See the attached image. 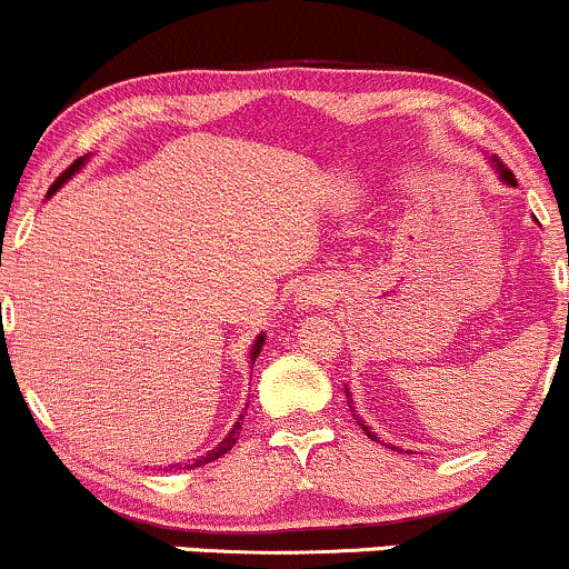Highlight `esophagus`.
Returning <instances> with one entry per match:
<instances>
[{"label": "esophagus", "instance_id": "1", "mask_svg": "<svg viewBox=\"0 0 569 569\" xmlns=\"http://www.w3.org/2000/svg\"><path fill=\"white\" fill-rule=\"evenodd\" d=\"M326 299H329V291H326L321 283H305L297 293V307L302 312H312L316 307H321Z\"/></svg>", "mask_w": 569, "mask_h": 569}]
</instances>
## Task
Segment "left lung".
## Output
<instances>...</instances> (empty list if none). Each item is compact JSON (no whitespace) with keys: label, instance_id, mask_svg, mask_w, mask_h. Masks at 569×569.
Listing matches in <instances>:
<instances>
[{"label":"left lung","instance_id":"1","mask_svg":"<svg viewBox=\"0 0 569 569\" xmlns=\"http://www.w3.org/2000/svg\"><path fill=\"white\" fill-rule=\"evenodd\" d=\"M489 162H492V168H495V171H498V176H500V181H506V184H511V187H516V179H513L511 168H508V166H506V162H502L500 158H495V154H492V158H489ZM345 393H348V388H345ZM348 396H350V393H348ZM348 403H350V411H352V420H356V422H358V426H361V428H363V433H367V436H369V439L380 441V436H375V433H371V430H369L367 426H363V420H361V417H358V415H356V407H352V401H348ZM390 449H396V447H390Z\"/></svg>","mask_w":569,"mask_h":569}]
</instances>
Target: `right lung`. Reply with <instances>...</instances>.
I'll use <instances>...</instances> for the list:
<instances>
[{
  "label": "right lung",
  "instance_id": "obj_1",
  "mask_svg": "<svg viewBox=\"0 0 569 569\" xmlns=\"http://www.w3.org/2000/svg\"><path fill=\"white\" fill-rule=\"evenodd\" d=\"M84 160H88V154H84V158H77V160L71 162V166L67 168V171H63L61 176H58V179L53 181V187L48 189V198H50V194H53V192H58V189H61L63 184H67V181L71 179V176H74L77 171H80V168L84 166ZM262 345H264V335H259V337H257V342H253V348H251V367H253V361H257L259 352H262ZM240 420H243V415H240ZM238 436H240V422H234L232 430H230V433L224 436V441H221L219 447H213L211 452L202 455V457H198V460L184 462V471H189V468H200V466H206V462L219 460L221 455H227V452H230V449L234 447V441H238ZM176 466H179V462H176ZM176 466H171V468H176Z\"/></svg>",
  "mask_w": 569,
  "mask_h": 569
}]
</instances>
